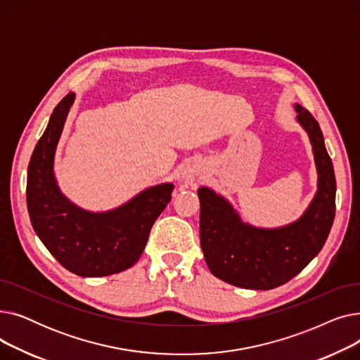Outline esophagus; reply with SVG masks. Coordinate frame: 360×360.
Masks as SVG:
<instances>
[{
	"label": "esophagus",
	"instance_id": "1",
	"mask_svg": "<svg viewBox=\"0 0 360 360\" xmlns=\"http://www.w3.org/2000/svg\"><path fill=\"white\" fill-rule=\"evenodd\" d=\"M182 178H184V181H185V182H191V181H193V179H191V176L188 175V174H185Z\"/></svg>",
	"mask_w": 360,
	"mask_h": 360
}]
</instances>
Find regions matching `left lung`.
<instances>
[{"label":"left lung","instance_id":"8db88e82","mask_svg":"<svg viewBox=\"0 0 360 360\" xmlns=\"http://www.w3.org/2000/svg\"><path fill=\"white\" fill-rule=\"evenodd\" d=\"M297 122L314 148L318 191L299 220L278 229L243 223L233 207L210 188L201 186L200 242L210 271L233 286L270 290L285 285L323 250L335 216V176L323 131L305 108L295 105Z\"/></svg>","mask_w":360,"mask_h":360}]
</instances>
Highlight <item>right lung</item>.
Wrapping results in <instances>:
<instances>
[{
  "label": "right lung",
  "instance_id": "obj_1",
  "mask_svg": "<svg viewBox=\"0 0 360 360\" xmlns=\"http://www.w3.org/2000/svg\"><path fill=\"white\" fill-rule=\"evenodd\" d=\"M74 93L55 106L27 167V212L36 235L64 269L82 277L124 271L141 257L151 226L172 198L174 185L160 184L115 210L90 213L70 202L53 176L55 148Z\"/></svg>",
  "mask_w": 360,
  "mask_h": 360
}]
</instances>
